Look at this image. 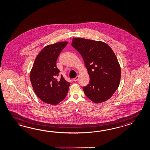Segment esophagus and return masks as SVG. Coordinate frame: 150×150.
<instances>
[{
  "label": "esophagus",
  "instance_id": "obj_1",
  "mask_svg": "<svg viewBox=\"0 0 150 150\" xmlns=\"http://www.w3.org/2000/svg\"><path fill=\"white\" fill-rule=\"evenodd\" d=\"M79 76H77L75 78H74V81L76 82V81H77V80H79Z\"/></svg>",
  "mask_w": 150,
  "mask_h": 150
}]
</instances>
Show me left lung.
Returning <instances> with one entry per match:
<instances>
[{
  "instance_id": "obj_1",
  "label": "left lung",
  "mask_w": 150,
  "mask_h": 150,
  "mask_svg": "<svg viewBox=\"0 0 150 150\" xmlns=\"http://www.w3.org/2000/svg\"><path fill=\"white\" fill-rule=\"evenodd\" d=\"M71 45L82 57L90 76L83 87L86 96L96 104L106 101L119 86L121 71L113 50L106 43L74 38Z\"/></svg>"
}]
</instances>
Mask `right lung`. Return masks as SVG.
<instances>
[{
	"instance_id": "1",
	"label": "right lung",
	"mask_w": 150,
	"mask_h": 150,
	"mask_svg": "<svg viewBox=\"0 0 150 150\" xmlns=\"http://www.w3.org/2000/svg\"><path fill=\"white\" fill-rule=\"evenodd\" d=\"M68 42H58L45 46L34 61L30 80L35 94L41 100L52 105L58 104L66 97L69 82L62 75L57 79L60 70L56 62Z\"/></svg>"
}]
</instances>
